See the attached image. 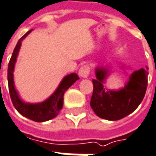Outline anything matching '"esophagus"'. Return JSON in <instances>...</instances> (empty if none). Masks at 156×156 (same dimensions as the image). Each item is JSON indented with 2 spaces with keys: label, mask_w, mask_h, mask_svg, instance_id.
<instances>
[{
  "label": "esophagus",
  "mask_w": 156,
  "mask_h": 156,
  "mask_svg": "<svg viewBox=\"0 0 156 156\" xmlns=\"http://www.w3.org/2000/svg\"><path fill=\"white\" fill-rule=\"evenodd\" d=\"M89 72H90L89 67L87 65H84L79 69V75L81 78H87V76L89 75Z\"/></svg>",
  "instance_id": "obj_1"
}]
</instances>
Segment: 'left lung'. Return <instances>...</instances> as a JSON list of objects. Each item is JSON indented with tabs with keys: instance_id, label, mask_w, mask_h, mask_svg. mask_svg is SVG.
<instances>
[{
	"instance_id": "obj_1",
	"label": "left lung",
	"mask_w": 156,
	"mask_h": 156,
	"mask_svg": "<svg viewBox=\"0 0 156 156\" xmlns=\"http://www.w3.org/2000/svg\"><path fill=\"white\" fill-rule=\"evenodd\" d=\"M148 68L133 72L125 86L114 90L104 87L110 71L97 67L96 79H93L94 91L90 106L97 116L108 121H117L133 113L144 98L147 86Z\"/></svg>"
}]
</instances>
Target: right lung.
<instances>
[{
	"instance_id": "right-lung-1",
	"label": "right lung",
	"mask_w": 156,
	"mask_h": 156,
	"mask_svg": "<svg viewBox=\"0 0 156 156\" xmlns=\"http://www.w3.org/2000/svg\"><path fill=\"white\" fill-rule=\"evenodd\" d=\"M32 30H29L25 34L17 44L15 46L13 55L9 61V68H8V82H9V89L11 101L15 109L18 111L21 115L28 118L32 121L37 122H42L49 121L53 118L56 117L60 110L62 108L63 106V95L66 90L70 87L75 81L79 80V76L75 73H71L69 75L64 76L59 86L57 87L55 91L45 101L38 102V103H29L26 102L21 99L19 94L17 92L15 86L14 81V71L15 66L18 54L20 51L21 46V41L27 37Z\"/></svg>"
}]
</instances>
